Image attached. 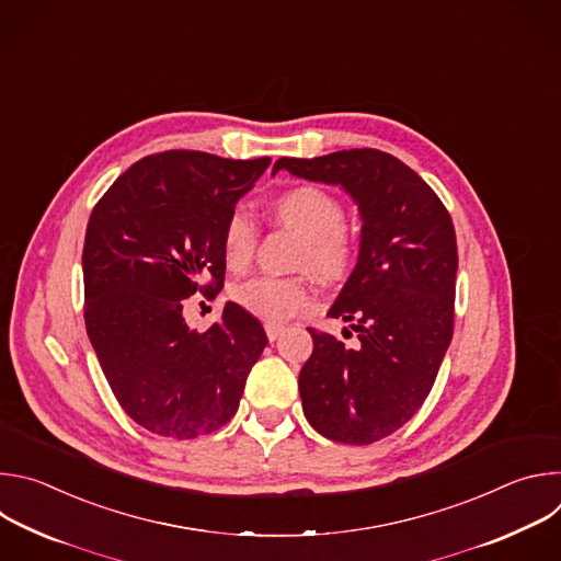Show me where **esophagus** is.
I'll use <instances>...</instances> for the list:
<instances>
[{
  "label": "esophagus",
  "mask_w": 561,
  "mask_h": 561,
  "mask_svg": "<svg viewBox=\"0 0 561 561\" xmlns=\"http://www.w3.org/2000/svg\"><path fill=\"white\" fill-rule=\"evenodd\" d=\"M264 329H266V335L271 342H275L284 333V324H275V322H266Z\"/></svg>",
  "instance_id": "34e87169"
}]
</instances>
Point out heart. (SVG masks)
<instances>
[{"label": "heart", "instance_id": "b5f03b06", "mask_svg": "<svg viewBox=\"0 0 561 561\" xmlns=\"http://www.w3.org/2000/svg\"><path fill=\"white\" fill-rule=\"evenodd\" d=\"M271 217L286 230L301 237L297 266L322 279H340L357 255V234L344 221V206L337 195L317 184H297L268 202ZM257 226L244 210H232L221 230L224 264L232 273H244L255 255ZM234 304L266 322L306 312L314 304L312 288L299 277H253L230 288Z\"/></svg>", "mask_w": 561, "mask_h": 561}]
</instances>
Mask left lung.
Instances as JSON below:
<instances>
[{
  "instance_id": "left-lung-1",
  "label": "left lung",
  "mask_w": 561,
  "mask_h": 561,
  "mask_svg": "<svg viewBox=\"0 0 561 561\" xmlns=\"http://www.w3.org/2000/svg\"><path fill=\"white\" fill-rule=\"evenodd\" d=\"M277 171L342 186L359 206V257L329 310L353 322L359 344L346 348L308 329L312 355L299 394L319 435L353 446L379 442L420 411L453 340V219L413 169L375 148L282 157Z\"/></svg>"
}]
</instances>
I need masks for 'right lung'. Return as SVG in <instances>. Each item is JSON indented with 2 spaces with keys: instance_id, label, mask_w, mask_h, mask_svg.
I'll use <instances>...</instances> for the list:
<instances>
[{
  "instance_id": "obj_1",
  "label": "right lung",
  "mask_w": 561,
  "mask_h": 561,
  "mask_svg": "<svg viewBox=\"0 0 561 561\" xmlns=\"http://www.w3.org/2000/svg\"><path fill=\"white\" fill-rule=\"evenodd\" d=\"M271 159L167 150L139 159L95 204L82 253L87 333L113 394L146 431L193 439L239 407L268 337L228 301L191 331L184 301L224 286L221 230Z\"/></svg>"
}]
</instances>
